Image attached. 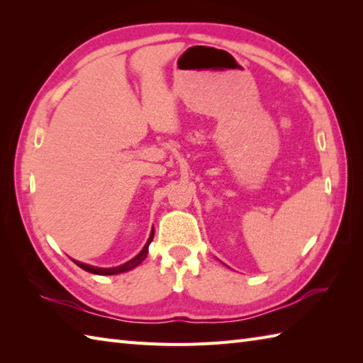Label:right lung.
I'll use <instances>...</instances> for the list:
<instances>
[{
	"mask_svg": "<svg viewBox=\"0 0 363 363\" xmlns=\"http://www.w3.org/2000/svg\"><path fill=\"white\" fill-rule=\"evenodd\" d=\"M152 237H154V228H152V230H151V235H150V238H148V242H146V245L143 246V250H142L140 252H138L134 259H130L129 262H126V264H123V265H120V267H113V268H98V267H91V265H87V264H82V262H78V260H74V264L78 265V267H81L82 269H86V272H89V273L103 274V276H106V274H118V273H123V272H129V269H133V268H135L137 265H140L142 262L145 260L146 254H148V246H150V243L152 242Z\"/></svg>",
	"mask_w": 363,
	"mask_h": 363,
	"instance_id": "1",
	"label": "right lung"
}]
</instances>
